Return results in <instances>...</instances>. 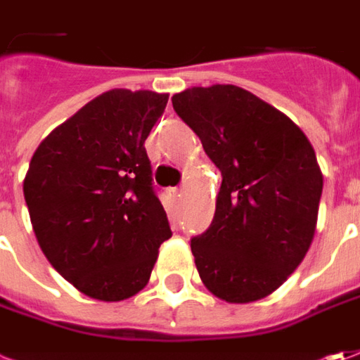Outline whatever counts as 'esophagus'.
Returning <instances> with one entry per match:
<instances>
[{"instance_id":"esophagus-1","label":"esophagus","mask_w":360,"mask_h":360,"mask_svg":"<svg viewBox=\"0 0 360 360\" xmlns=\"http://www.w3.org/2000/svg\"><path fill=\"white\" fill-rule=\"evenodd\" d=\"M168 196L172 198V200H178V198L182 196V190L180 188H168Z\"/></svg>"}]
</instances>
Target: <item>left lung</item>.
I'll use <instances>...</instances> for the list:
<instances>
[{
	"label": "left lung",
	"instance_id": "8db88e82",
	"mask_svg": "<svg viewBox=\"0 0 360 360\" xmlns=\"http://www.w3.org/2000/svg\"><path fill=\"white\" fill-rule=\"evenodd\" d=\"M172 107L221 172L212 226L190 243L202 283L228 303L271 295L317 230L323 174L309 139L236 84L186 89Z\"/></svg>",
	"mask_w": 360,
	"mask_h": 360
}]
</instances>
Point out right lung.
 I'll use <instances>...</instances> for the list:
<instances>
[{
  "label": "right lung",
  "mask_w": 360,
  "mask_h": 360,
  "mask_svg": "<svg viewBox=\"0 0 360 360\" xmlns=\"http://www.w3.org/2000/svg\"><path fill=\"white\" fill-rule=\"evenodd\" d=\"M166 103L168 93L107 91L51 130L29 162L23 196L41 252L89 297L136 295L172 236L144 148Z\"/></svg>",
  "instance_id": "right-lung-1"
}]
</instances>
